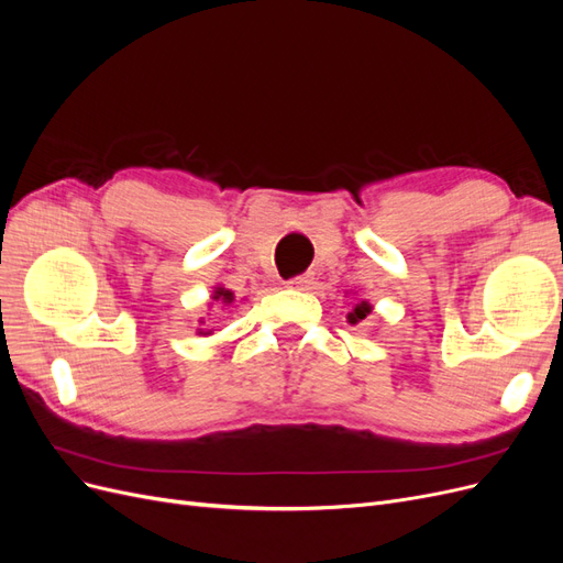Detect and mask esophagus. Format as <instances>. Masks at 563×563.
Wrapping results in <instances>:
<instances>
[{"label": "esophagus", "instance_id": "obj_1", "mask_svg": "<svg viewBox=\"0 0 563 563\" xmlns=\"http://www.w3.org/2000/svg\"><path fill=\"white\" fill-rule=\"evenodd\" d=\"M312 282H314V277H312L310 272H308V275H298V277H291V279L286 282V286H288V288H296V291H308V288L312 286Z\"/></svg>", "mask_w": 563, "mask_h": 563}]
</instances>
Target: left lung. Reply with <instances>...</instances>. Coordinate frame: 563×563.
<instances>
[{"label": "left lung", "instance_id": "8db88e82", "mask_svg": "<svg viewBox=\"0 0 563 563\" xmlns=\"http://www.w3.org/2000/svg\"><path fill=\"white\" fill-rule=\"evenodd\" d=\"M371 312V308H368V305L366 302H362V305H356V308H354V312H350V321L352 323H356V321H360V319H364L366 314Z\"/></svg>", "mask_w": 563, "mask_h": 563}]
</instances>
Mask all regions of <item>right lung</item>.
Returning <instances> with one entry per match:
<instances>
[{"instance_id": "obj_1", "label": "right lung", "mask_w": 563, "mask_h": 563, "mask_svg": "<svg viewBox=\"0 0 563 563\" xmlns=\"http://www.w3.org/2000/svg\"><path fill=\"white\" fill-rule=\"evenodd\" d=\"M213 300H220V302H232L234 300V296H232V291H228V288H216V294H213ZM199 333H211V331H199Z\"/></svg>"}]
</instances>
